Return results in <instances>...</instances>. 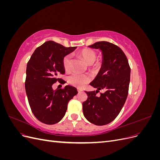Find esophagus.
Wrapping results in <instances>:
<instances>
[{
    "instance_id": "1",
    "label": "esophagus",
    "mask_w": 160,
    "mask_h": 160,
    "mask_svg": "<svg viewBox=\"0 0 160 160\" xmlns=\"http://www.w3.org/2000/svg\"><path fill=\"white\" fill-rule=\"evenodd\" d=\"M77 91H78L79 93H81V92L83 91V89H80V88H77Z\"/></svg>"
}]
</instances>
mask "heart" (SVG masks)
I'll use <instances>...</instances> for the list:
<instances>
[{
    "label": "heart",
    "mask_w": 160,
    "mask_h": 160,
    "mask_svg": "<svg viewBox=\"0 0 160 160\" xmlns=\"http://www.w3.org/2000/svg\"><path fill=\"white\" fill-rule=\"evenodd\" d=\"M79 55L88 64L93 63L95 61L97 57L96 52L93 49H89V48H85V49H82L79 52ZM71 55H67L65 56L63 59H62V66H63L65 71L67 72L71 70ZM98 65V63L96 64V65ZM90 77L88 75L74 73L68 77L67 81H68V83L71 85L80 88L83 87L86 83H88L90 81Z\"/></svg>",
    "instance_id": "heart-1"
}]
</instances>
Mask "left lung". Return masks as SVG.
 Wrapping results in <instances>:
<instances>
[{"label":"left lung","mask_w":160,"mask_h":160,"mask_svg":"<svg viewBox=\"0 0 160 160\" xmlns=\"http://www.w3.org/2000/svg\"><path fill=\"white\" fill-rule=\"evenodd\" d=\"M102 52V65L90 85L96 91H85L88 98L83 103L85 118L97 125L108 124L116 118L128 95L131 69L128 60L119 47L107 41L89 45ZM101 89L106 92L97 96Z\"/></svg>","instance_id":"1"}]
</instances>
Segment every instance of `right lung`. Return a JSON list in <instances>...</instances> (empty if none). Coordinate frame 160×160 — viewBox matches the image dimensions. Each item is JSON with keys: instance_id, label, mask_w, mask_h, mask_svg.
<instances>
[{"instance_id": "obj_1", "label": "right lung", "mask_w": 160, "mask_h": 160, "mask_svg": "<svg viewBox=\"0 0 160 160\" xmlns=\"http://www.w3.org/2000/svg\"><path fill=\"white\" fill-rule=\"evenodd\" d=\"M75 49L76 47H65L49 41L37 48L28 62L26 93L32 113L43 123L52 125L60 122L65 115L69 101L78 93L71 85L56 90L52 88V84L61 80L57 76L65 72L63 57Z\"/></svg>"}]
</instances>
